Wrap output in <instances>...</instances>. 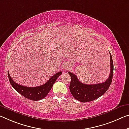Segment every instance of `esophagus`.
<instances>
[{
	"mask_svg": "<svg viewBox=\"0 0 129 129\" xmlns=\"http://www.w3.org/2000/svg\"><path fill=\"white\" fill-rule=\"evenodd\" d=\"M69 68H70V66L68 65V64H64V65H63V68H64L65 70H67V69H69Z\"/></svg>",
	"mask_w": 129,
	"mask_h": 129,
	"instance_id": "obj_1",
	"label": "esophagus"
}]
</instances>
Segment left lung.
<instances>
[{"label":"left lung","instance_id":"left-lung-1","mask_svg":"<svg viewBox=\"0 0 129 129\" xmlns=\"http://www.w3.org/2000/svg\"><path fill=\"white\" fill-rule=\"evenodd\" d=\"M110 57V73L105 82L96 84H85L81 83L75 74L69 72L71 80L69 90L73 96L81 102H88L94 101L105 93L111 84L113 76L114 65L111 54Z\"/></svg>","mask_w":129,"mask_h":129}]
</instances>
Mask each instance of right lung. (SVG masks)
I'll list each match as a JSON object with an SVG mask.
<instances>
[{
	"label": "right lung",
	"mask_w": 129,
	"mask_h": 129,
	"mask_svg": "<svg viewBox=\"0 0 129 129\" xmlns=\"http://www.w3.org/2000/svg\"><path fill=\"white\" fill-rule=\"evenodd\" d=\"M62 74V72H58L54 74L48 80L47 82L42 85L35 87H28L21 85L16 83L13 80L8 72L9 81L12 86L18 93L21 94L22 96L31 101H40L43 98H45L48 93L49 92L51 88L54 84L57 79L60 75Z\"/></svg>",
	"instance_id": "right-lung-1"
}]
</instances>
